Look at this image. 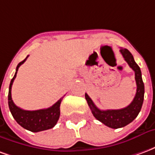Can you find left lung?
Wrapping results in <instances>:
<instances>
[{
	"instance_id": "obj_1",
	"label": "left lung",
	"mask_w": 155,
	"mask_h": 155,
	"mask_svg": "<svg viewBox=\"0 0 155 155\" xmlns=\"http://www.w3.org/2000/svg\"><path fill=\"white\" fill-rule=\"evenodd\" d=\"M120 51L124 58V61H126L130 65V67L134 71L137 90L133 101L127 107L123 109L101 110L95 106V104H94V102L92 101L90 96L85 93V99L94 118L99 121H101V123L104 124V125L112 129H118V128L126 126L127 124L131 123L138 116L142 108L143 95H144V84L142 80V74L140 68L134 60L132 54L127 49L120 48Z\"/></svg>"
}]
</instances>
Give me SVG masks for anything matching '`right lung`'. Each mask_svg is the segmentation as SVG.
<instances>
[{
    "mask_svg": "<svg viewBox=\"0 0 155 155\" xmlns=\"http://www.w3.org/2000/svg\"><path fill=\"white\" fill-rule=\"evenodd\" d=\"M28 56L29 55H27L25 60L20 62L18 65L16 66L15 74L10 83L8 93L9 109L13 118L21 126L31 132H40L43 130H50L56 124L60 118V114H61L60 106H61V103L63 97L61 98L51 107L38 110H25L14 104L12 98V84L16 76L19 67L26 61Z\"/></svg>",
    "mask_w": 155,
    "mask_h": 155,
    "instance_id": "add662e5",
    "label": "right lung"
}]
</instances>
